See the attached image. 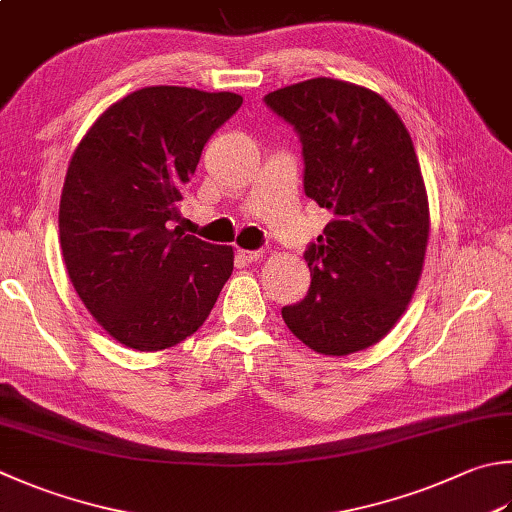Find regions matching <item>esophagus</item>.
<instances>
[{"mask_svg":"<svg viewBox=\"0 0 512 512\" xmlns=\"http://www.w3.org/2000/svg\"><path fill=\"white\" fill-rule=\"evenodd\" d=\"M238 256L245 260V263H256V260H260L265 256L263 249H254V252H249V249H238Z\"/></svg>","mask_w":512,"mask_h":512,"instance_id":"esophagus-1","label":"esophagus"}]
</instances>
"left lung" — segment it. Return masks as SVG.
Segmentation results:
<instances>
[{"label":"left lung","mask_w":512,"mask_h":512,"mask_svg":"<svg viewBox=\"0 0 512 512\" xmlns=\"http://www.w3.org/2000/svg\"><path fill=\"white\" fill-rule=\"evenodd\" d=\"M303 144V187L332 220L307 247L310 292L283 307L296 339L345 356L379 343L417 289L430 209L406 124L379 93L314 77L265 95Z\"/></svg>","instance_id":"left-lung-1"}]
</instances>
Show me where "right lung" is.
Instances as JSON below:
<instances>
[{
	"mask_svg": "<svg viewBox=\"0 0 512 512\" xmlns=\"http://www.w3.org/2000/svg\"><path fill=\"white\" fill-rule=\"evenodd\" d=\"M243 98L147 86L111 104L77 144L60 200L66 272L86 310L140 352L178 345L205 323L234 249L169 229L214 131Z\"/></svg>",
	"mask_w": 512,
	"mask_h": 512,
	"instance_id": "obj_1",
	"label": "right lung"
}]
</instances>
